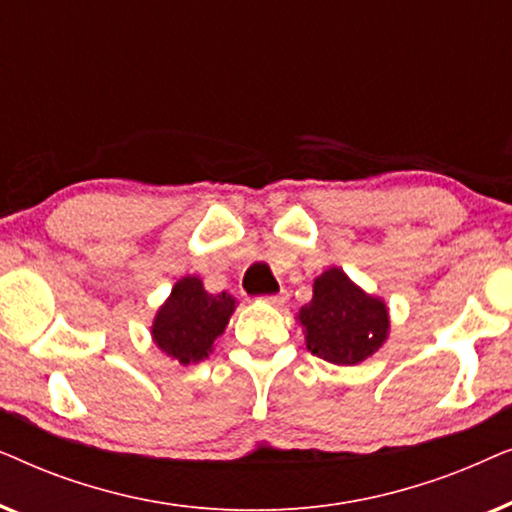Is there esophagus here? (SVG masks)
<instances>
[{
	"label": "esophagus",
	"instance_id": "obj_1",
	"mask_svg": "<svg viewBox=\"0 0 512 512\" xmlns=\"http://www.w3.org/2000/svg\"><path fill=\"white\" fill-rule=\"evenodd\" d=\"M265 303H270V305H284L286 300H289V291H279V293H272V296H265L263 298Z\"/></svg>",
	"mask_w": 512,
	"mask_h": 512
}]
</instances>
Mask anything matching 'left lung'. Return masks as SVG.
Listing matches in <instances>:
<instances>
[{
  "instance_id": "left-lung-1",
  "label": "left lung",
  "mask_w": 512,
  "mask_h": 512,
  "mask_svg": "<svg viewBox=\"0 0 512 512\" xmlns=\"http://www.w3.org/2000/svg\"><path fill=\"white\" fill-rule=\"evenodd\" d=\"M307 349L338 366H354L382 347L389 312L380 298L368 296L340 268L314 279V296L300 307Z\"/></svg>"
}]
</instances>
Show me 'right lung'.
Masks as SVG:
<instances>
[{"label":"right lung","mask_w":512,"mask_h":512,"mask_svg":"<svg viewBox=\"0 0 512 512\" xmlns=\"http://www.w3.org/2000/svg\"><path fill=\"white\" fill-rule=\"evenodd\" d=\"M235 298L230 293H207L198 277H184L174 284L170 298L153 319V342L181 366L207 359L214 340L226 331Z\"/></svg>","instance_id":"add662e5"}]
</instances>
